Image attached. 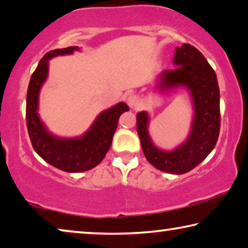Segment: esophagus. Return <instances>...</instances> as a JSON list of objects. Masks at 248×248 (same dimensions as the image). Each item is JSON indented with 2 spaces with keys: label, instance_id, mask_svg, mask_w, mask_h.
Masks as SVG:
<instances>
[{
  "label": "esophagus",
  "instance_id": "1",
  "mask_svg": "<svg viewBox=\"0 0 248 248\" xmlns=\"http://www.w3.org/2000/svg\"><path fill=\"white\" fill-rule=\"evenodd\" d=\"M126 103H127V105L129 106V108H137V106H139L140 100L135 94H129L127 98H126Z\"/></svg>",
  "mask_w": 248,
  "mask_h": 248
}]
</instances>
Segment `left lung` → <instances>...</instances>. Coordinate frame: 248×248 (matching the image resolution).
Returning <instances> with one entry per match:
<instances>
[{
	"mask_svg": "<svg viewBox=\"0 0 248 248\" xmlns=\"http://www.w3.org/2000/svg\"><path fill=\"white\" fill-rule=\"evenodd\" d=\"M173 62L176 68L163 71L157 86L162 92L180 86L189 91L194 119L187 140L173 151L159 150L148 134L150 117L146 112L137 113L136 127L147 161L159 170L180 175L203 162L216 145L220 128L219 89L215 71L193 45L175 48Z\"/></svg>",
	"mask_w": 248,
	"mask_h": 248,
	"instance_id": "8db88e82",
	"label": "left lung"
}]
</instances>
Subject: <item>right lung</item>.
<instances>
[{
  "mask_svg": "<svg viewBox=\"0 0 248 248\" xmlns=\"http://www.w3.org/2000/svg\"><path fill=\"white\" fill-rule=\"evenodd\" d=\"M78 46L58 48L47 52L30 79L26 95V125L34 151L45 162L67 173L85 172L98 165L111 147L122 113L128 111L124 102L102 112L84 135L62 139L51 134L41 121L39 109L40 90L48 73V61L59 55L72 54Z\"/></svg>",
  "mask_w": 248,
  "mask_h": 248,
  "instance_id": "add662e5",
  "label": "right lung"
}]
</instances>
